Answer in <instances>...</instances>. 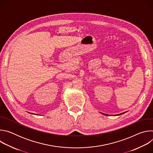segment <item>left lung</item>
Wrapping results in <instances>:
<instances>
[{
	"instance_id": "left-lung-1",
	"label": "left lung",
	"mask_w": 153,
	"mask_h": 153,
	"mask_svg": "<svg viewBox=\"0 0 153 153\" xmlns=\"http://www.w3.org/2000/svg\"><path fill=\"white\" fill-rule=\"evenodd\" d=\"M126 112H124V113H120V114H117V116H119V115H121V114H124V113H125ZM102 114H103V115H105V116H109L108 114H104V113H102Z\"/></svg>"
}]
</instances>
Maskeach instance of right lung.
<instances>
[{
  "instance_id": "obj_1",
  "label": "right lung",
  "mask_w": 153,
  "mask_h": 153,
  "mask_svg": "<svg viewBox=\"0 0 153 153\" xmlns=\"http://www.w3.org/2000/svg\"><path fill=\"white\" fill-rule=\"evenodd\" d=\"M32 114H33V113H32Z\"/></svg>"
}]
</instances>
